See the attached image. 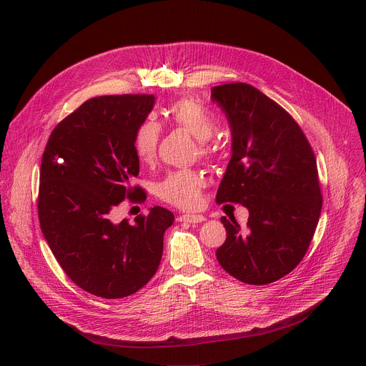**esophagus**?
Wrapping results in <instances>:
<instances>
[{"mask_svg": "<svg viewBox=\"0 0 366 366\" xmlns=\"http://www.w3.org/2000/svg\"><path fill=\"white\" fill-rule=\"evenodd\" d=\"M178 222H187V223H202L205 222V217L204 216H199V214H182L178 217Z\"/></svg>", "mask_w": 366, "mask_h": 366, "instance_id": "esophagus-1", "label": "esophagus"}]
</instances>
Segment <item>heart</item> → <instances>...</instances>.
Here are the masks:
<instances>
[{"instance_id":"obj_1","label":"heart","mask_w":366,"mask_h":366,"mask_svg":"<svg viewBox=\"0 0 366 366\" xmlns=\"http://www.w3.org/2000/svg\"><path fill=\"white\" fill-rule=\"evenodd\" d=\"M167 116L174 126L187 130L197 140H199L198 150L202 156L208 158V156L213 154V150L207 144V140L212 139L216 133L217 123L201 101L194 97L179 98L167 109ZM159 136L161 127L152 119H146L137 126L133 136V149L142 162L153 161L156 149H158ZM202 184V178L194 171H175L158 184L156 192L164 201L172 205L181 208H194L199 202Z\"/></svg>"}]
</instances>
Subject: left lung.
Here are the masks:
<instances>
[{
    "label": "left lung",
    "mask_w": 366,
    "mask_h": 366,
    "mask_svg": "<svg viewBox=\"0 0 366 366\" xmlns=\"http://www.w3.org/2000/svg\"><path fill=\"white\" fill-rule=\"evenodd\" d=\"M232 132V159L216 201L249 210L244 229L222 217L226 242L216 256L236 280L265 285L290 274L315 236L322 191L315 152L297 122L244 82L212 88Z\"/></svg>",
    "instance_id": "left-lung-1"
}]
</instances>
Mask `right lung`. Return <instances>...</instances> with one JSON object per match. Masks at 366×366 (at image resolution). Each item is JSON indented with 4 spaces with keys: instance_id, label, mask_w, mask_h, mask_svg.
Wrapping results in <instances>:
<instances>
[{
    "instance_id": "right-lung-1",
    "label": "right lung",
    "mask_w": 366,
    "mask_h": 366,
    "mask_svg": "<svg viewBox=\"0 0 366 366\" xmlns=\"http://www.w3.org/2000/svg\"><path fill=\"white\" fill-rule=\"evenodd\" d=\"M153 104L146 94L91 98L54 129L41 156V233L65 274L97 297L123 298L144 287L158 271L164 233L175 220L154 205L133 224L114 222L123 199L146 198L132 185L139 175L133 136Z\"/></svg>"
}]
</instances>
